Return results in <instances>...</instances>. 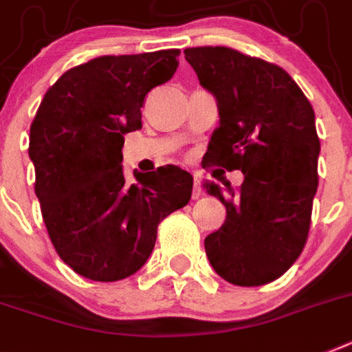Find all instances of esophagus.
<instances>
[{
    "label": "esophagus",
    "mask_w": 352,
    "mask_h": 352,
    "mask_svg": "<svg viewBox=\"0 0 352 352\" xmlns=\"http://www.w3.org/2000/svg\"><path fill=\"white\" fill-rule=\"evenodd\" d=\"M203 190H201V183H199V176H194V188H192V199H197V197L201 196Z\"/></svg>",
    "instance_id": "esophagus-1"
}]
</instances>
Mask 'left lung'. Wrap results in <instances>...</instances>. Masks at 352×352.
I'll list each match as a JSON object with an SVG mask.
<instances>
[{"label": "left lung", "mask_w": 352, "mask_h": 352, "mask_svg": "<svg viewBox=\"0 0 352 352\" xmlns=\"http://www.w3.org/2000/svg\"><path fill=\"white\" fill-rule=\"evenodd\" d=\"M199 84L212 93L219 127L207 156L245 174L241 188L205 182L226 207V221L205 237L216 274L235 286L268 284L298 259L318 187L320 140L315 111L280 66L226 46L183 52Z\"/></svg>", "instance_id": "obj_1"}]
</instances>
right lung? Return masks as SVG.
Instances as JSON below:
<instances>
[{"mask_svg":"<svg viewBox=\"0 0 352 352\" xmlns=\"http://www.w3.org/2000/svg\"><path fill=\"white\" fill-rule=\"evenodd\" d=\"M179 50L104 55L75 66L46 91L30 126L36 196L57 254L75 274L113 283L136 274L156 228L190 201L192 176L167 165L122 170L124 135L142 129L145 95L167 82Z\"/></svg>","mask_w":352,"mask_h":352,"instance_id":"right-lung-1","label":"right lung"}]
</instances>
